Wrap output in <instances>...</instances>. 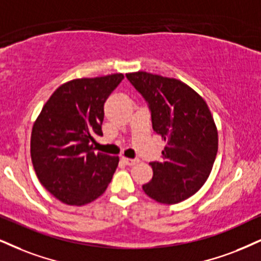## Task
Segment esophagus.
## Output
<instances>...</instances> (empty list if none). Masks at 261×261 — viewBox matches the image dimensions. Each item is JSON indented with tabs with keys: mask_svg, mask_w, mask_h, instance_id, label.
Here are the masks:
<instances>
[{
	"mask_svg": "<svg viewBox=\"0 0 261 261\" xmlns=\"http://www.w3.org/2000/svg\"><path fill=\"white\" fill-rule=\"evenodd\" d=\"M123 162L125 163L127 166H134L137 165V163H139V160H132V159H125V157H123Z\"/></svg>",
	"mask_w": 261,
	"mask_h": 261,
	"instance_id": "34e87169",
	"label": "esophagus"
}]
</instances>
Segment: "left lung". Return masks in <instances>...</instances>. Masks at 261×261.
Here are the masks:
<instances>
[{
  "label": "left lung",
  "instance_id": "obj_1",
  "mask_svg": "<svg viewBox=\"0 0 261 261\" xmlns=\"http://www.w3.org/2000/svg\"><path fill=\"white\" fill-rule=\"evenodd\" d=\"M151 111L152 128L165 140L161 162L144 192L160 203L191 197L207 181L218 152V130L207 102L184 82L145 71L127 73Z\"/></svg>",
  "mask_w": 261,
  "mask_h": 261
}]
</instances>
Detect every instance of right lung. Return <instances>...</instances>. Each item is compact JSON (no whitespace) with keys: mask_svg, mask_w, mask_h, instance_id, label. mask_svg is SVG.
<instances>
[{"mask_svg":"<svg viewBox=\"0 0 261 261\" xmlns=\"http://www.w3.org/2000/svg\"><path fill=\"white\" fill-rule=\"evenodd\" d=\"M123 73L76 79L54 91L31 132L30 152L42 185L63 203L83 205L105 192L118 157L95 152L104 102Z\"/></svg>","mask_w":261,"mask_h":261,"instance_id":"add662e5","label":"right lung"}]
</instances>
